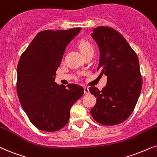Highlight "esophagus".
<instances>
[{
    "mask_svg": "<svg viewBox=\"0 0 157 157\" xmlns=\"http://www.w3.org/2000/svg\"><path fill=\"white\" fill-rule=\"evenodd\" d=\"M83 89H84V94H89V90L88 87L84 86V87H83Z\"/></svg>",
    "mask_w": 157,
    "mask_h": 157,
    "instance_id": "esophagus-1",
    "label": "esophagus"
}]
</instances>
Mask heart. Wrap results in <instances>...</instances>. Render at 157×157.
Listing matches in <instances>:
<instances>
[{
    "label": "heart",
    "mask_w": 157,
    "mask_h": 157,
    "mask_svg": "<svg viewBox=\"0 0 157 157\" xmlns=\"http://www.w3.org/2000/svg\"><path fill=\"white\" fill-rule=\"evenodd\" d=\"M78 48L80 50L81 53L83 54V56L89 53V52L94 51V48L91 44L89 43L88 41L86 40H81L78 43Z\"/></svg>",
    "instance_id": "heart-1"
}]
</instances>
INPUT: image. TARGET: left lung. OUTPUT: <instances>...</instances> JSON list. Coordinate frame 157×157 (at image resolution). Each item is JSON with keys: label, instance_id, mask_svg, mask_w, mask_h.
Instances as JSON below:
<instances>
[{"label": "left lung", "instance_id": "obj_1", "mask_svg": "<svg viewBox=\"0 0 157 157\" xmlns=\"http://www.w3.org/2000/svg\"><path fill=\"white\" fill-rule=\"evenodd\" d=\"M91 36L98 44L100 57L97 71L107 76V83L99 91L89 87L97 97L91 115L99 123L115 125L133 113L142 88L139 61L123 35L113 28L98 26Z\"/></svg>", "mask_w": 157, "mask_h": 157}]
</instances>
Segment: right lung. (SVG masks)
<instances>
[{"label":"right lung","instance_id":"add662e5","mask_svg":"<svg viewBox=\"0 0 157 157\" xmlns=\"http://www.w3.org/2000/svg\"><path fill=\"white\" fill-rule=\"evenodd\" d=\"M81 28L40 32L20 57L16 90L21 107L36 128L59 131L68 123L72 105L84 93L82 86L55 82L66 46Z\"/></svg>","mask_w":157,"mask_h":157}]
</instances>
